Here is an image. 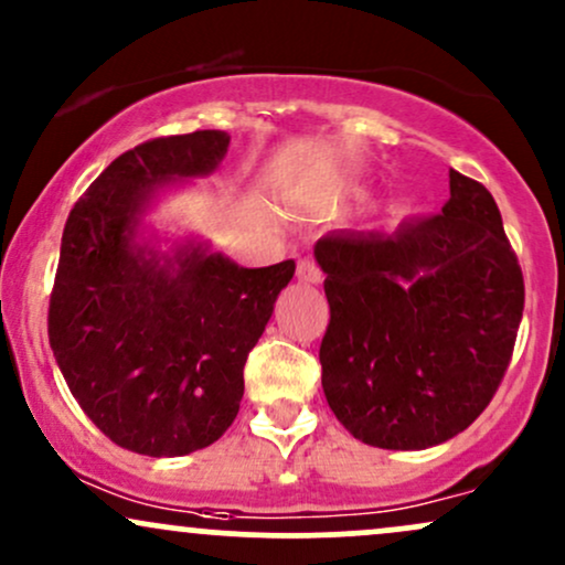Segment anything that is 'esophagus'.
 Segmentation results:
<instances>
[{
    "instance_id": "34e87169",
    "label": "esophagus",
    "mask_w": 565,
    "mask_h": 565,
    "mask_svg": "<svg viewBox=\"0 0 565 565\" xmlns=\"http://www.w3.org/2000/svg\"><path fill=\"white\" fill-rule=\"evenodd\" d=\"M297 278H300L302 284H321L323 274L313 260H300L297 263Z\"/></svg>"
}]
</instances>
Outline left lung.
Instances as JSON below:
<instances>
[{
    "label": "left lung",
    "mask_w": 565,
    "mask_h": 565,
    "mask_svg": "<svg viewBox=\"0 0 565 565\" xmlns=\"http://www.w3.org/2000/svg\"><path fill=\"white\" fill-rule=\"evenodd\" d=\"M436 217L316 242L329 319L321 385L334 417L377 449L419 451L494 398L523 316V276L497 201L449 172Z\"/></svg>",
    "instance_id": "left-lung-1"
}]
</instances>
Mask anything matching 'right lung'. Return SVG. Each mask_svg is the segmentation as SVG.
I'll list each match as a JSON object with an SVG mask.
<instances>
[{"instance_id":"add662e5","label":"right lung","mask_w":565,"mask_h":565,"mask_svg":"<svg viewBox=\"0 0 565 565\" xmlns=\"http://www.w3.org/2000/svg\"><path fill=\"white\" fill-rule=\"evenodd\" d=\"M199 129L148 140L106 167L76 201L50 297V348L71 395L121 449L183 457L228 430L244 364L295 260L242 268L199 236L164 238L146 217L228 153Z\"/></svg>"}]
</instances>
